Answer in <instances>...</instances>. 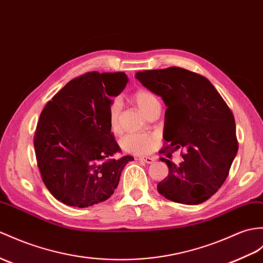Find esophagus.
Listing matches in <instances>:
<instances>
[{"label":"esophagus","instance_id":"34e87169","mask_svg":"<svg viewBox=\"0 0 263 263\" xmlns=\"http://www.w3.org/2000/svg\"><path fill=\"white\" fill-rule=\"evenodd\" d=\"M138 159L143 161V162H146V163H152L155 161V159L152 157H139Z\"/></svg>","mask_w":263,"mask_h":263}]
</instances>
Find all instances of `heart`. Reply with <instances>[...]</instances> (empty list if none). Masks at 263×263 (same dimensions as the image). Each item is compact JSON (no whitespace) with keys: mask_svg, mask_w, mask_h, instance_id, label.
<instances>
[{"mask_svg":"<svg viewBox=\"0 0 263 263\" xmlns=\"http://www.w3.org/2000/svg\"><path fill=\"white\" fill-rule=\"evenodd\" d=\"M133 101L142 111L149 115L159 105L157 96L150 90L143 88L137 89L132 95ZM121 104L118 100H114L108 106V124L114 133L121 131ZM155 142V137L148 133H127L121 140V148L125 152L133 155H144L149 152Z\"/></svg>","mask_w":263,"mask_h":263,"instance_id":"heart-1","label":"heart"}]
</instances>
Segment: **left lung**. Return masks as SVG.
Here are the masks:
<instances>
[{
	"mask_svg": "<svg viewBox=\"0 0 263 263\" xmlns=\"http://www.w3.org/2000/svg\"><path fill=\"white\" fill-rule=\"evenodd\" d=\"M167 105L164 151L181 150L178 166L163 159L168 177L157 186L163 197L197 205L213 196L228 178L239 149L234 115L206 77L180 67L136 72Z\"/></svg>",
	"mask_w": 263,
	"mask_h": 263,
	"instance_id": "left-lung-1",
	"label": "left lung"
}]
</instances>
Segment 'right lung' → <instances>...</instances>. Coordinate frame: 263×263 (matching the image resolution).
Returning <instances> with one entry per match:
<instances>
[{"label":"right lung","mask_w":263,"mask_h":263,"mask_svg":"<svg viewBox=\"0 0 263 263\" xmlns=\"http://www.w3.org/2000/svg\"><path fill=\"white\" fill-rule=\"evenodd\" d=\"M124 72L88 71L71 79L42 109L33 143L42 181L62 203L88 207L111 197L125 156L103 162L120 151L108 124L111 97L124 89Z\"/></svg>","instance_id":"right-lung-1"}]
</instances>
